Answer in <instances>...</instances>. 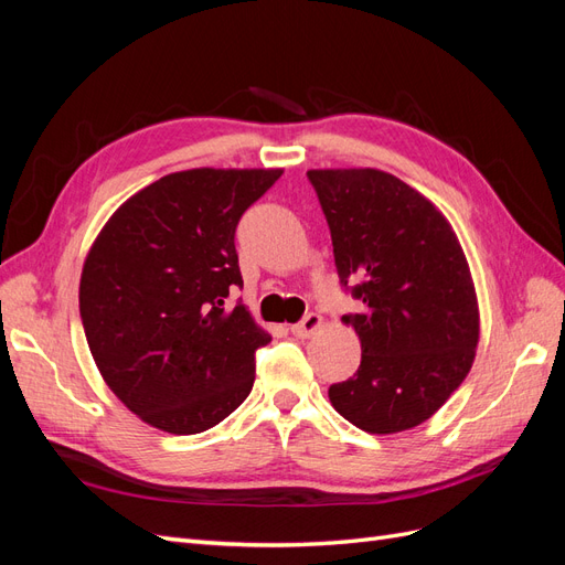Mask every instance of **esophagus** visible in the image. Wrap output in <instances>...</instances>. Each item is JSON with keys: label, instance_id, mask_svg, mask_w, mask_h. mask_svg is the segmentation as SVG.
<instances>
[{"label": "esophagus", "instance_id": "1", "mask_svg": "<svg viewBox=\"0 0 565 565\" xmlns=\"http://www.w3.org/2000/svg\"><path fill=\"white\" fill-rule=\"evenodd\" d=\"M320 324H322V318L318 313H309V316H303V320L292 324V334L299 339H309L320 328Z\"/></svg>", "mask_w": 565, "mask_h": 565}]
</instances>
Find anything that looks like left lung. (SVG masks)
<instances>
[{"label":"left lung","mask_w":565,"mask_h":565,"mask_svg":"<svg viewBox=\"0 0 565 565\" xmlns=\"http://www.w3.org/2000/svg\"><path fill=\"white\" fill-rule=\"evenodd\" d=\"M328 218L334 266L363 301L347 324L361 367L330 386L337 413L367 434L429 419L465 382L478 344V303L467 256L448 218L380 169L306 172Z\"/></svg>","instance_id":"obj_1"}]
</instances>
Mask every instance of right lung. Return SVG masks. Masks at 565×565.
Returning a JSON list of instances; mask_svg holds the SVG:
<instances>
[{"label": "right lung", "instance_id": "right-lung-1", "mask_svg": "<svg viewBox=\"0 0 565 565\" xmlns=\"http://www.w3.org/2000/svg\"><path fill=\"white\" fill-rule=\"evenodd\" d=\"M282 169H188L119 207L84 262L79 316L106 384L177 436L207 431L254 384L270 337L237 299L241 216Z\"/></svg>", "mask_w": 565, "mask_h": 565}]
</instances>
